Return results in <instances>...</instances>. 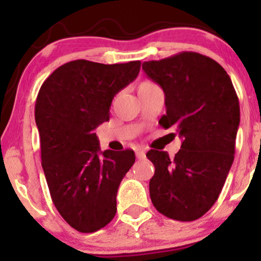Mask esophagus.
Segmentation results:
<instances>
[{"mask_svg": "<svg viewBox=\"0 0 261 261\" xmlns=\"http://www.w3.org/2000/svg\"><path fill=\"white\" fill-rule=\"evenodd\" d=\"M136 157H137V160H145L146 158V153H145V151H143V149H137L136 151Z\"/></svg>", "mask_w": 261, "mask_h": 261, "instance_id": "34e87169", "label": "esophagus"}]
</instances>
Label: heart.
I'll use <instances>...</instances> for the list:
<instances>
[{
	"mask_svg": "<svg viewBox=\"0 0 261 261\" xmlns=\"http://www.w3.org/2000/svg\"><path fill=\"white\" fill-rule=\"evenodd\" d=\"M154 87H157V86L154 85V83L149 82V81H145V82H142L139 86V91H143V89H149V88H154Z\"/></svg>",
	"mask_w": 261,
	"mask_h": 261,
	"instance_id": "1",
	"label": "heart"
}]
</instances>
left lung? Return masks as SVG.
I'll use <instances>...</instances> for the list:
<instances>
[{
  "label": "left lung",
  "mask_w": 261,
  "mask_h": 261,
  "mask_svg": "<svg viewBox=\"0 0 261 261\" xmlns=\"http://www.w3.org/2000/svg\"><path fill=\"white\" fill-rule=\"evenodd\" d=\"M142 70L164 92L160 125L182 139L174 158L157 149L146 154L155 169L152 203L173 220H197L216 202L234 160L241 120L234 87L222 66L197 53L146 61Z\"/></svg>",
  "instance_id": "obj_1"
}]
</instances>
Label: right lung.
<instances>
[{"instance_id": "1", "label": "right lung", "mask_w": 261, "mask_h": 261, "mask_svg": "<svg viewBox=\"0 0 261 261\" xmlns=\"http://www.w3.org/2000/svg\"><path fill=\"white\" fill-rule=\"evenodd\" d=\"M140 67V61L74 60L56 68L38 93L35 122L45 178L56 210L79 232L103 228L116 214L119 185L135 153L100 151L95 128L109 120L113 98Z\"/></svg>"}]
</instances>
